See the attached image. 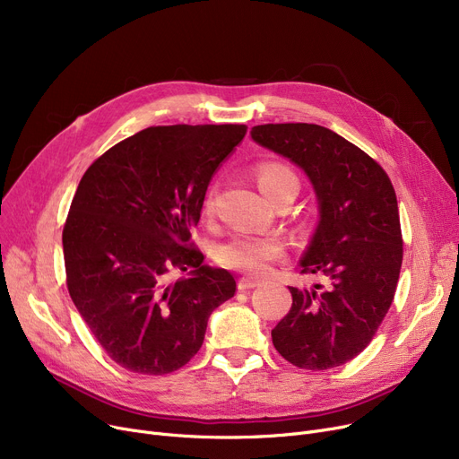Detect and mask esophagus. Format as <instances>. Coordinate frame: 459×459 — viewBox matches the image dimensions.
<instances>
[{
	"label": "esophagus",
	"instance_id": "esophagus-1",
	"mask_svg": "<svg viewBox=\"0 0 459 459\" xmlns=\"http://www.w3.org/2000/svg\"><path fill=\"white\" fill-rule=\"evenodd\" d=\"M255 286H258V281L249 279V277H242L238 281V290H242V292L251 290V288H255Z\"/></svg>",
	"mask_w": 459,
	"mask_h": 459
}]
</instances>
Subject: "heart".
Instances as JSON below:
<instances>
[{
  "label": "heart",
  "instance_id": "heart-1",
  "mask_svg": "<svg viewBox=\"0 0 459 459\" xmlns=\"http://www.w3.org/2000/svg\"><path fill=\"white\" fill-rule=\"evenodd\" d=\"M256 182L266 195L275 201L284 193L299 189V178L292 167L282 161H260L255 169ZM215 191L208 189L204 197V212L210 213L213 210ZM286 246L277 236H260L251 232H242L232 236L227 244L220 247V262L225 268L244 272L251 275L266 273L270 264L284 256Z\"/></svg>",
  "mask_w": 459,
  "mask_h": 459
}]
</instances>
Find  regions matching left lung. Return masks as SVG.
Wrapping results in <instances>:
<instances>
[{"label": "left lung", "instance_id": "8db88e82", "mask_svg": "<svg viewBox=\"0 0 459 459\" xmlns=\"http://www.w3.org/2000/svg\"><path fill=\"white\" fill-rule=\"evenodd\" d=\"M251 137L307 173L320 223L299 262L325 284L294 288L292 308L272 329L294 367L327 370L363 351L394 299L403 258L396 193L383 167L329 128L260 125Z\"/></svg>", "mask_w": 459, "mask_h": 459}]
</instances>
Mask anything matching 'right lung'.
I'll return each mask as SVG.
<instances>
[{
  "instance_id": "add662e5",
  "label": "right lung",
  "mask_w": 459,
  "mask_h": 459,
  "mask_svg": "<svg viewBox=\"0 0 459 459\" xmlns=\"http://www.w3.org/2000/svg\"><path fill=\"white\" fill-rule=\"evenodd\" d=\"M246 125L151 126L87 169L63 229L68 294L130 372L171 374L195 355L236 281L191 242L212 175ZM175 273H186L175 280Z\"/></svg>"
}]
</instances>
